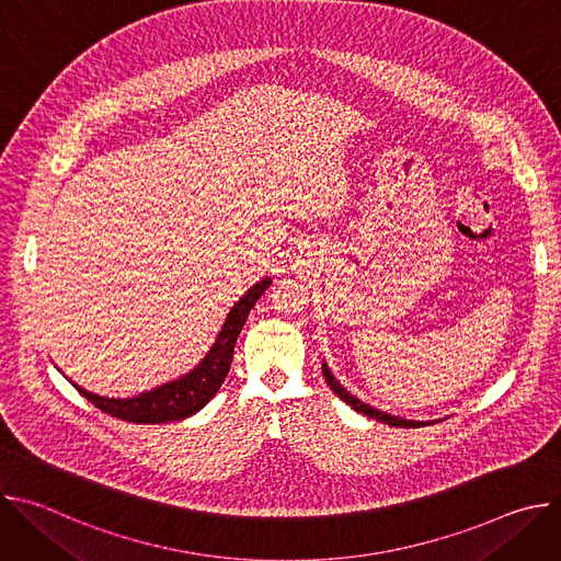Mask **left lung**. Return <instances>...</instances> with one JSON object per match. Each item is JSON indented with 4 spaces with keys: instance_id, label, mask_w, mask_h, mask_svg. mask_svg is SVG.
I'll return each mask as SVG.
<instances>
[{
    "instance_id": "8db88e82",
    "label": "left lung",
    "mask_w": 561,
    "mask_h": 561,
    "mask_svg": "<svg viewBox=\"0 0 561 561\" xmlns=\"http://www.w3.org/2000/svg\"><path fill=\"white\" fill-rule=\"evenodd\" d=\"M322 373H324V379H327V383L331 386V390H335V394H337L340 399H344V402H346L351 409H355L357 413H362V415H366V417H370V420L383 422V424H388V426H397V428H420V426H426L424 422H411V420H402V417H392V415H386V413H381V411H377V409H370L368 404L359 402L357 397H353V394L333 377V373L329 370L327 364H322Z\"/></svg>"
}]
</instances>
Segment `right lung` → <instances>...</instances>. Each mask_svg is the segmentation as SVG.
<instances>
[{
	"instance_id": "obj_1",
	"label": "right lung",
	"mask_w": 561,
	"mask_h": 561,
	"mask_svg": "<svg viewBox=\"0 0 561 561\" xmlns=\"http://www.w3.org/2000/svg\"><path fill=\"white\" fill-rule=\"evenodd\" d=\"M268 284H271L268 277L262 279L232 306L210 353L188 375L130 399H108V397H100L84 388H79L77 383L72 386L102 413H108L117 420L133 422V424H164V422H178L195 415L199 409H204L210 402L215 392L219 390V386L224 383L230 370L237 335L242 333L251 308L268 288Z\"/></svg>"
}]
</instances>
